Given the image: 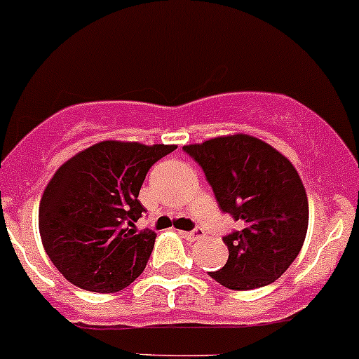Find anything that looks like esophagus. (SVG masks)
<instances>
[{"label":"esophagus","mask_w":359,"mask_h":359,"mask_svg":"<svg viewBox=\"0 0 359 359\" xmlns=\"http://www.w3.org/2000/svg\"><path fill=\"white\" fill-rule=\"evenodd\" d=\"M204 235H206V233H204L203 228H199V226L194 228V230H192V231H182V237L187 238L189 242H196V240L203 238Z\"/></svg>","instance_id":"obj_1"}]
</instances>
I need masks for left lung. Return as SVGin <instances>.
<instances>
[{"label":"left lung","instance_id":"1","mask_svg":"<svg viewBox=\"0 0 359 359\" xmlns=\"http://www.w3.org/2000/svg\"><path fill=\"white\" fill-rule=\"evenodd\" d=\"M182 149L203 168L219 210L238 223L223 237L228 261L211 278L230 290L261 288L281 278L309 226L306 192L291 161L247 135Z\"/></svg>","mask_w":359,"mask_h":359}]
</instances>
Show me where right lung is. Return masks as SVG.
Wrapping results in <instances>:
<instances>
[{
	"label": "right lung",
	"instance_id": "obj_1",
	"mask_svg": "<svg viewBox=\"0 0 359 359\" xmlns=\"http://www.w3.org/2000/svg\"><path fill=\"white\" fill-rule=\"evenodd\" d=\"M175 147L102 141L54 173L39 208L42 245L71 285L116 293L144 271L155 231L136 230L149 168Z\"/></svg>",
	"mask_w": 359,
	"mask_h": 359
}]
</instances>
